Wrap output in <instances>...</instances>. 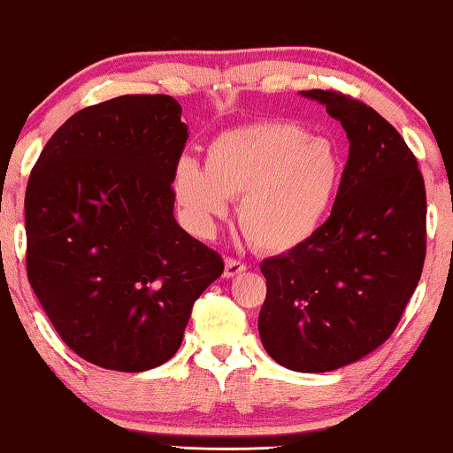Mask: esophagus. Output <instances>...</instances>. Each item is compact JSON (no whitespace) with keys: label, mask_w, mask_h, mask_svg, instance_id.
I'll list each match as a JSON object with an SVG mask.
<instances>
[{"label":"esophagus","mask_w":453,"mask_h":453,"mask_svg":"<svg viewBox=\"0 0 453 453\" xmlns=\"http://www.w3.org/2000/svg\"><path fill=\"white\" fill-rule=\"evenodd\" d=\"M245 270H247V265L243 262H239V259H234V257H226V262H225V276L226 278L243 274Z\"/></svg>","instance_id":"esophagus-1"}]
</instances>
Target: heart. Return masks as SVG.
<instances>
[{"instance_id":"b5f03b06","label":"heart","mask_w":453,"mask_h":453,"mask_svg":"<svg viewBox=\"0 0 453 453\" xmlns=\"http://www.w3.org/2000/svg\"><path fill=\"white\" fill-rule=\"evenodd\" d=\"M346 160L327 138H311L288 121H259L210 142L203 169L179 160L173 194L185 225L214 233L228 200H239V225L259 251L284 253L307 243L336 202Z\"/></svg>"}]
</instances>
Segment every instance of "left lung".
<instances>
[{
  "label": "left lung",
  "mask_w": 453,
  "mask_h": 453,
  "mask_svg": "<svg viewBox=\"0 0 453 453\" xmlns=\"http://www.w3.org/2000/svg\"><path fill=\"white\" fill-rule=\"evenodd\" d=\"M349 135L327 220L307 243L262 262L259 338L282 367L324 373L392 336L423 274L426 194L417 157L392 123L340 90H303Z\"/></svg>",
  "instance_id": "1"
}]
</instances>
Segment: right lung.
Here are the masks:
<instances>
[{"instance_id": "add662e5", "label": "right lung", "mask_w": 453, "mask_h": 453, "mask_svg": "<svg viewBox=\"0 0 453 453\" xmlns=\"http://www.w3.org/2000/svg\"><path fill=\"white\" fill-rule=\"evenodd\" d=\"M188 138L175 98L123 95L73 113L30 171L28 282L61 340L103 369L169 361L225 270L173 216Z\"/></svg>"}]
</instances>
